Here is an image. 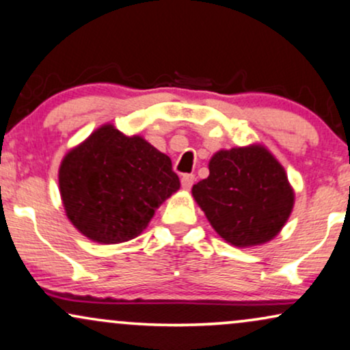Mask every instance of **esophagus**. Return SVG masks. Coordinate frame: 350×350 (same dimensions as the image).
I'll return each mask as SVG.
<instances>
[{
  "mask_svg": "<svg viewBox=\"0 0 350 350\" xmlns=\"http://www.w3.org/2000/svg\"><path fill=\"white\" fill-rule=\"evenodd\" d=\"M193 180H196V176L193 174H184L183 178H180V184H183L184 191H189V189L192 187Z\"/></svg>",
  "mask_w": 350,
  "mask_h": 350,
  "instance_id": "esophagus-1",
  "label": "esophagus"
}]
</instances>
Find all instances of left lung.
I'll use <instances>...</instances> for the list:
<instances>
[{
    "mask_svg": "<svg viewBox=\"0 0 350 350\" xmlns=\"http://www.w3.org/2000/svg\"><path fill=\"white\" fill-rule=\"evenodd\" d=\"M208 178L192 196L226 243L238 247L271 241L287 223L295 192L287 172L260 143L220 150L210 158Z\"/></svg>",
    "mask_w": 350,
    "mask_h": 350,
    "instance_id": "left-lung-1",
    "label": "left lung"
}]
</instances>
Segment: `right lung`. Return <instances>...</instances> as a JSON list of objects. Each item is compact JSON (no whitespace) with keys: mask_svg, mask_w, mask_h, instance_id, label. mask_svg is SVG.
I'll use <instances>...</instances> for the list:
<instances>
[{"mask_svg":"<svg viewBox=\"0 0 350 350\" xmlns=\"http://www.w3.org/2000/svg\"><path fill=\"white\" fill-rule=\"evenodd\" d=\"M179 187L170 157L140 135L129 137L111 124L71 148L58 170L66 217L100 244L137 238Z\"/></svg>","mask_w":350,"mask_h":350,"instance_id":"1","label":"right lung"}]
</instances>
